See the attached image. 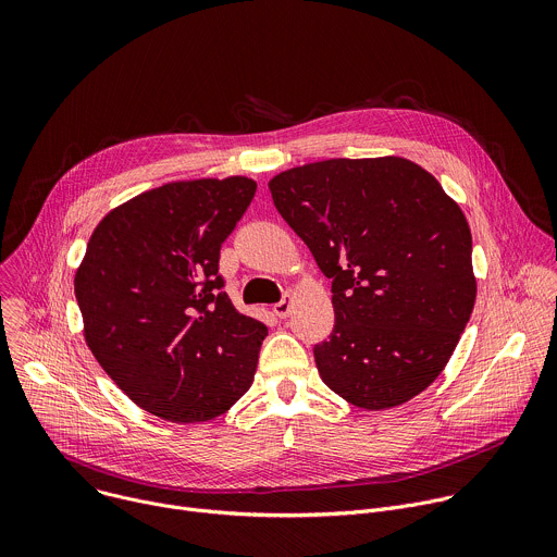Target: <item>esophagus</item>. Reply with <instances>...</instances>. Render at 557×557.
I'll return each instance as SVG.
<instances>
[{"mask_svg": "<svg viewBox=\"0 0 557 557\" xmlns=\"http://www.w3.org/2000/svg\"><path fill=\"white\" fill-rule=\"evenodd\" d=\"M290 308H293V297H290V295H284V299L273 306V312L280 317V320H284V317L290 314Z\"/></svg>", "mask_w": 557, "mask_h": 557, "instance_id": "esophagus-1", "label": "esophagus"}]
</instances>
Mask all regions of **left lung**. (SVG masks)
Segmentation results:
<instances>
[{
	"label": "left lung",
	"instance_id": "obj_1",
	"mask_svg": "<svg viewBox=\"0 0 557 557\" xmlns=\"http://www.w3.org/2000/svg\"><path fill=\"white\" fill-rule=\"evenodd\" d=\"M269 189L333 280L335 326L314 346L322 381L363 410L421 394L447 366L475 301L460 207L401 156L308 163Z\"/></svg>",
	"mask_w": 557,
	"mask_h": 557
}]
</instances>
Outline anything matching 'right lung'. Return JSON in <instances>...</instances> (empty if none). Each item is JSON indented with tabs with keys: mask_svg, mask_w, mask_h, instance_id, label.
<instances>
[{
	"mask_svg": "<svg viewBox=\"0 0 557 557\" xmlns=\"http://www.w3.org/2000/svg\"><path fill=\"white\" fill-rule=\"evenodd\" d=\"M256 189L247 176L168 183L112 209L90 235L74 275L86 344L158 419L211 421L253 383L269 331L235 310L218 262Z\"/></svg>",
	"mask_w": 557,
	"mask_h": 557,
	"instance_id": "add662e5",
	"label": "right lung"
}]
</instances>
